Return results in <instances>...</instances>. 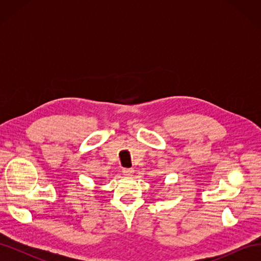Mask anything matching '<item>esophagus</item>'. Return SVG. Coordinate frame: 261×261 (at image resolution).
<instances>
[{"instance_id":"34e87169","label":"esophagus","mask_w":261,"mask_h":261,"mask_svg":"<svg viewBox=\"0 0 261 261\" xmlns=\"http://www.w3.org/2000/svg\"><path fill=\"white\" fill-rule=\"evenodd\" d=\"M123 174L125 176H132L133 173H134V170L133 169H123Z\"/></svg>"}]
</instances>
